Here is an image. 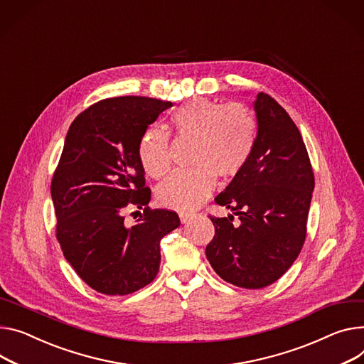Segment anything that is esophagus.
<instances>
[{"label":"esophagus","mask_w":364,"mask_h":364,"mask_svg":"<svg viewBox=\"0 0 364 364\" xmlns=\"http://www.w3.org/2000/svg\"><path fill=\"white\" fill-rule=\"evenodd\" d=\"M192 215L191 214H188V213H181L179 214V218H181V221L183 223V225H185V223H188L189 221V218H191Z\"/></svg>","instance_id":"34e87169"}]
</instances>
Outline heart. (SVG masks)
<instances>
[{"label": "heart", "instance_id": "1", "mask_svg": "<svg viewBox=\"0 0 364 364\" xmlns=\"http://www.w3.org/2000/svg\"><path fill=\"white\" fill-rule=\"evenodd\" d=\"M179 136L195 139L193 171L173 173L157 189V201L166 208L191 211L200 207L213 192L215 176L236 178L254 154L258 121L245 103L221 105L204 97L192 99L171 117ZM138 159L147 175L160 179L172 167L169 135L149 128L138 141Z\"/></svg>", "mask_w": 364, "mask_h": 364}]
</instances>
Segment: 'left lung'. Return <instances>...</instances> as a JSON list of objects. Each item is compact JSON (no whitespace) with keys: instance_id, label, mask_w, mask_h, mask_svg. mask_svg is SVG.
Here are the masks:
<instances>
[{"instance_id":"obj_1","label":"left lung","mask_w":364,"mask_h":364,"mask_svg":"<svg viewBox=\"0 0 364 364\" xmlns=\"http://www.w3.org/2000/svg\"><path fill=\"white\" fill-rule=\"evenodd\" d=\"M258 136L252 157L215 203L240 217L210 215L215 235L205 247L213 269L242 289H262L296 261L306 239L315 176L300 131L267 93L255 100Z\"/></svg>"}]
</instances>
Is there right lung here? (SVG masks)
Returning <instances> with one entry per match:
<instances>
[{"label":"right lung","instance_id":"1","mask_svg":"<svg viewBox=\"0 0 364 364\" xmlns=\"http://www.w3.org/2000/svg\"><path fill=\"white\" fill-rule=\"evenodd\" d=\"M171 106L143 96L103 99L67 132L50 183L57 239L78 277L102 294L125 296L150 284L160 240L181 225L175 211L149 207L151 191L138 159L139 138ZM128 208L144 210L134 225L124 220Z\"/></svg>","mask_w":364,"mask_h":364}]
</instances>
